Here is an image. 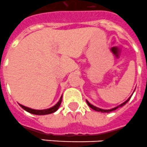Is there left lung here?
<instances>
[{"instance_id":"left-lung-1","label":"left lung","mask_w":147,"mask_h":147,"mask_svg":"<svg viewBox=\"0 0 147 147\" xmlns=\"http://www.w3.org/2000/svg\"><path fill=\"white\" fill-rule=\"evenodd\" d=\"M131 96L129 97V98H128V99H127L126 101H125V102H123V104H121V105H119V106H117V107H116V108H113V109H111V110H104V109H101V108H97V107H95V106H93V105H91L90 103V102H89L88 101H87V100H86V101H87V105H88L90 106V107L91 108H92V109L95 110V111H100V112H102V113H106V112H107V113H109V112L112 111H114V110H116V109H117V108H119V107H122V106L125 105L126 104L127 102H129V99H130V98H131Z\"/></svg>"}]
</instances>
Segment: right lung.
Listing matches in <instances>:
<instances>
[{"mask_svg":"<svg viewBox=\"0 0 147 147\" xmlns=\"http://www.w3.org/2000/svg\"><path fill=\"white\" fill-rule=\"evenodd\" d=\"M61 102H62V96L60 97L59 102H57L55 106H53L52 108L45 110H34L31 109V108H27V107L23 106L22 105H20L23 109L25 110L26 111L29 112V113H33V114H36V115H45V114H49V113H54V112L56 111L59 108V107H60V104H61Z\"/></svg>","mask_w":147,"mask_h":147,"instance_id":"1","label":"right lung"}]
</instances>
